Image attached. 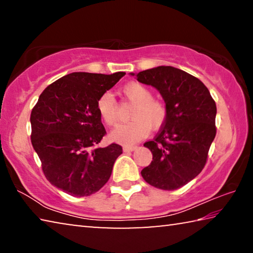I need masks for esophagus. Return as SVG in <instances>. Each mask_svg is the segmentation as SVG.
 I'll use <instances>...</instances> for the list:
<instances>
[{
	"label": "esophagus",
	"instance_id": "34e87169",
	"mask_svg": "<svg viewBox=\"0 0 253 253\" xmlns=\"http://www.w3.org/2000/svg\"><path fill=\"white\" fill-rule=\"evenodd\" d=\"M136 148H137V146H124V147H123L124 152H125V153H128V152H132V151H135Z\"/></svg>",
	"mask_w": 253,
	"mask_h": 253
}]
</instances>
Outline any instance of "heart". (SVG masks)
Returning a JSON list of instances; mask_svg holds the SVG:
<instances>
[{"label":"heart","instance_id":"heart-1","mask_svg":"<svg viewBox=\"0 0 253 253\" xmlns=\"http://www.w3.org/2000/svg\"><path fill=\"white\" fill-rule=\"evenodd\" d=\"M122 92L129 100L132 107L130 118L132 121L121 124L110 132V139L123 145H131L145 138L151 130L164 125L168 117V109L163 101L153 98V91L147 85L139 83H128L123 85ZM97 111L101 121L108 126L117 123V102L114 95L106 91L98 98Z\"/></svg>","mask_w":253,"mask_h":253}]
</instances>
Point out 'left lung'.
<instances>
[{
	"label": "left lung",
	"instance_id": "obj_1",
	"mask_svg": "<svg viewBox=\"0 0 253 253\" xmlns=\"http://www.w3.org/2000/svg\"><path fill=\"white\" fill-rule=\"evenodd\" d=\"M136 77L160 91L168 109L155 138L144 144L153 161L140 174L154 187L177 190L198 176L207 164L216 134L215 101L202 81L177 68L161 66Z\"/></svg>",
	"mask_w": 253,
	"mask_h": 253
}]
</instances>
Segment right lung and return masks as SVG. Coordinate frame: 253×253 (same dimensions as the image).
Masks as SVG:
<instances>
[{
  "mask_svg": "<svg viewBox=\"0 0 253 253\" xmlns=\"http://www.w3.org/2000/svg\"><path fill=\"white\" fill-rule=\"evenodd\" d=\"M125 75L72 72L42 91L30 117L31 143L53 186L81 198L108 182L123 148L97 147L106 135L97 100Z\"/></svg>",
  "mask_w": 253,
  "mask_h": 253,
  "instance_id": "obj_1",
  "label": "right lung"
}]
</instances>
